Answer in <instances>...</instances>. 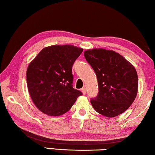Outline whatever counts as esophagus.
I'll return each instance as SVG.
<instances>
[{
    "label": "esophagus",
    "instance_id": "1",
    "mask_svg": "<svg viewBox=\"0 0 155 155\" xmlns=\"http://www.w3.org/2000/svg\"><path fill=\"white\" fill-rule=\"evenodd\" d=\"M81 91H82V93L85 95V94H86V88L85 87H83L82 89H81Z\"/></svg>",
    "mask_w": 155,
    "mask_h": 155
}]
</instances>
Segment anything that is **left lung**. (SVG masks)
Wrapping results in <instances>:
<instances>
[{
	"instance_id": "8db88e82",
	"label": "left lung",
	"mask_w": 155,
	"mask_h": 155,
	"mask_svg": "<svg viewBox=\"0 0 155 155\" xmlns=\"http://www.w3.org/2000/svg\"><path fill=\"white\" fill-rule=\"evenodd\" d=\"M84 56L98 80V94L90 101L94 109L108 117H114L127 111L138 91L135 67L121 54L111 50H87L84 52Z\"/></svg>"
}]
</instances>
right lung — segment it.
I'll use <instances>...</instances> for the list:
<instances>
[{
	"mask_svg": "<svg viewBox=\"0 0 155 155\" xmlns=\"http://www.w3.org/2000/svg\"><path fill=\"white\" fill-rule=\"evenodd\" d=\"M83 48L72 45H53L39 52L27 70V87L40 111L59 116L69 111L82 95L73 88L72 68Z\"/></svg>",
	"mask_w": 155,
	"mask_h": 155,
	"instance_id": "add662e5",
	"label": "right lung"
}]
</instances>
